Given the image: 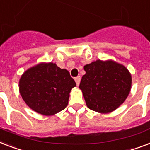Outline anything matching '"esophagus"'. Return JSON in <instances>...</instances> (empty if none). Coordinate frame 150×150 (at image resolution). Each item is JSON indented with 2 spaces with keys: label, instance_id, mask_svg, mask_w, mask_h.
I'll return each instance as SVG.
<instances>
[{
  "label": "esophagus",
  "instance_id": "obj_1",
  "mask_svg": "<svg viewBox=\"0 0 150 150\" xmlns=\"http://www.w3.org/2000/svg\"><path fill=\"white\" fill-rule=\"evenodd\" d=\"M81 80V77L80 76H76V78H75V81H76V85H77V86H78V85L80 84Z\"/></svg>",
  "mask_w": 150,
  "mask_h": 150
}]
</instances>
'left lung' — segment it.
I'll return each mask as SVG.
<instances>
[{
	"mask_svg": "<svg viewBox=\"0 0 150 150\" xmlns=\"http://www.w3.org/2000/svg\"><path fill=\"white\" fill-rule=\"evenodd\" d=\"M80 89L87 106L99 113L118 108L129 95L132 76L125 67L113 60H97L83 67Z\"/></svg>",
	"mask_w": 150,
	"mask_h": 150,
	"instance_id": "obj_1",
	"label": "left lung"
}]
</instances>
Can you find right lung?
Wrapping results in <instances>:
<instances>
[{
    "mask_svg": "<svg viewBox=\"0 0 150 150\" xmlns=\"http://www.w3.org/2000/svg\"><path fill=\"white\" fill-rule=\"evenodd\" d=\"M74 87L76 83L69 71L52 63H41L29 68L19 81L24 101L43 115H52L65 108Z\"/></svg>",
    "mask_w": 150,
    "mask_h": 150,
    "instance_id": "right-lung-1",
    "label": "right lung"
}]
</instances>
